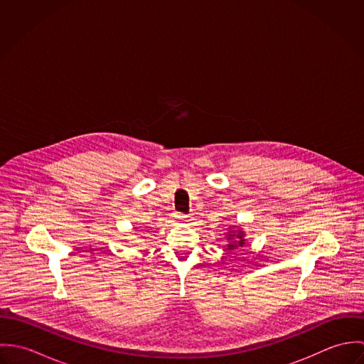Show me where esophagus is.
I'll return each instance as SVG.
<instances>
[{"label":"esophagus","mask_w":364,"mask_h":364,"mask_svg":"<svg viewBox=\"0 0 364 364\" xmlns=\"http://www.w3.org/2000/svg\"><path fill=\"white\" fill-rule=\"evenodd\" d=\"M176 220H178V221H186V220H188V215H185V214H176Z\"/></svg>","instance_id":"obj_1"}]
</instances>
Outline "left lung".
Here are the masks:
<instances>
[{
	"label": "left lung",
	"instance_id": "8db88e82",
	"mask_svg": "<svg viewBox=\"0 0 364 364\" xmlns=\"http://www.w3.org/2000/svg\"><path fill=\"white\" fill-rule=\"evenodd\" d=\"M231 230H228L225 232L227 237V251H234L238 248H242L247 244V238H245V231L240 227V225H234L230 227Z\"/></svg>",
	"mask_w": 364,
	"mask_h": 364
}]
</instances>
